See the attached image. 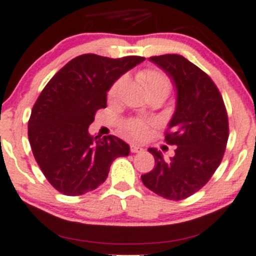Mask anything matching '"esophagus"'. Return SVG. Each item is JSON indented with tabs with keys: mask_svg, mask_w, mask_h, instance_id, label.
<instances>
[{
	"mask_svg": "<svg viewBox=\"0 0 256 256\" xmlns=\"http://www.w3.org/2000/svg\"><path fill=\"white\" fill-rule=\"evenodd\" d=\"M130 150H131V152H132V153H141V152H144V148H142V147H140V146H137V144H131Z\"/></svg>",
	"mask_w": 256,
	"mask_h": 256,
	"instance_id": "34e87169",
	"label": "esophagus"
}]
</instances>
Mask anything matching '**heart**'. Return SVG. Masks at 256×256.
<instances>
[{
  "mask_svg": "<svg viewBox=\"0 0 256 256\" xmlns=\"http://www.w3.org/2000/svg\"><path fill=\"white\" fill-rule=\"evenodd\" d=\"M137 78L144 86L150 96H162L166 98L169 92H170V80L163 72L158 71V70H144V71H140L137 74ZM124 78H120L112 86L109 93H108L110 99L116 98ZM147 130H148V122H146V121L142 119H130L124 124V131H125L126 135L132 137V138H141V137L146 135Z\"/></svg>",
  "mask_w": 256,
  "mask_h": 256,
  "instance_id": "b5f03b06",
  "label": "heart"
}]
</instances>
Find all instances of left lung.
Segmentation results:
<instances>
[{
	"mask_svg": "<svg viewBox=\"0 0 256 256\" xmlns=\"http://www.w3.org/2000/svg\"><path fill=\"white\" fill-rule=\"evenodd\" d=\"M176 90V112L166 134L176 154L164 160L148 148L154 168L141 176L144 186L168 200H184L201 189L218 168L228 141V116L218 88L196 64L182 55L152 56Z\"/></svg>",
	"mask_w": 256,
	"mask_h": 256,
	"instance_id": "left-lung-1",
	"label": "left lung"
}]
</instances>
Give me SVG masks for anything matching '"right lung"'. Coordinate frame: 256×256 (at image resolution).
<instances>
[{
    "mask_svg": "<svg viewBox=\"0 0 256 256\" xmlns=\"http://www.w3.org/2000/svg\"><path fill=\"white\" fill-rule=\"evenodd\" d=\"M144 61L141 56L109 58L84 54L66 64L45 86L32 110L28 137L48 182L67 196L103 184L112 160L130 153L116 136H90L96 110L106 106L115 80Z\"/></svg>",
    "mask_w": 256,
    "mask_h": 256,
    "instance_id": "add662e5",
    "label": "right lung"
}]
</instances>
